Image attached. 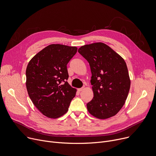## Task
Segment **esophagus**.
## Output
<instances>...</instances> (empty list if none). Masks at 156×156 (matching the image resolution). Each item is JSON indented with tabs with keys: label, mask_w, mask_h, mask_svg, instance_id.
<instances>
[{
	"label": "esophagus",
	"mask_w": 156,
	"mask_h": 156,
	"mask_svg": "<svg viewBox=\"0 0 156 156\" xmlns=\"http://www.w3.org/2000/svg\"><path fill=\"white\" fill-rule=\"evenodd\" d=\"M84 87H83L82 88H78V91H79V92H80V91H81L82 90H84Z\"/></svg>",
	"instance_id": "obj_1"
}]
</instances>
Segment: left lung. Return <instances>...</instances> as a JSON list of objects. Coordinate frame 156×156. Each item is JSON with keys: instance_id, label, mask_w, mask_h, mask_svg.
<instances>
[{"instance_id": "obj_1", "label": "left lung", "mask_w": 156, "mask_h": 156, "mask_svg": "<svg viewBox=\"0 0 156 156\" xmlns=\"http://www.w3.org/2000/svg\"><path fill=\"white\" fill-rule=\"evenodd\" d=\"M78 51L89 63L94 96L87 103L91 115L99 119L116 115L128 95L131 81L124 59L99 42L81 47Z\"/></svg>"}]
</instances>
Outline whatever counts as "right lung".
Instances as JSON below:
<instances>
[{"label": "right lung", "mask_w": 156, "mask_h": 156, "mask_svg": "<svg viewBox=\"0 0 156 156\" xmlns=\"http://www.w3.org/2000/svg\"><path fill=\"white\" fill-rule=\"evenodd\" d=\"M75 47L51 44L35 55L26 69V87L35 107L47 117L57 118L68 111L76 89L67 80V64Z\"/></svg>", "instance_id": "add662e5"}]
</instances>
